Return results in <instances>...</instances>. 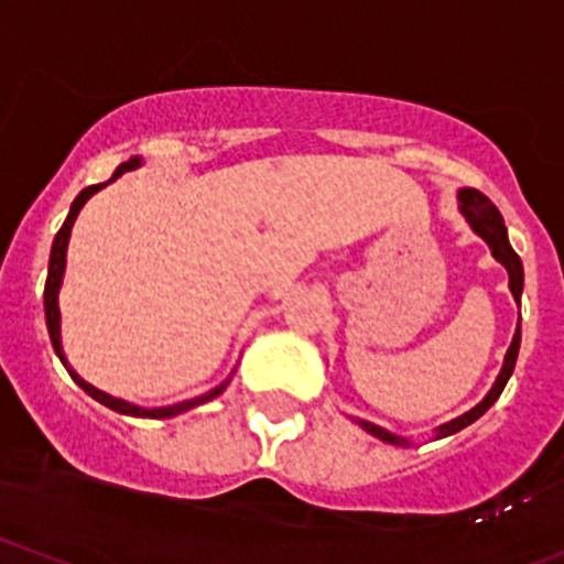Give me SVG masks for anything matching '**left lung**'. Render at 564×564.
I'll return each mask as SVG.
<instances>
[{"mask_svg": "<svg viewBox=\"0 0 564 564\" xmlns=\"http://www.w3.org/2000/svg\"><path fill=\"white\" fill-rule=\"evenodd\" d=\"M456 197H459V210H462V216H465V221L470 224L473 232L481 237L486 246H489L491 257H495L497 262H500L508 270V289H511L513 300L519 302L521 300V289H524V267H521L519 253L513 251L511 242H508V229H506V221H502L500 210H497V207L489 203V197H484L481 192H476V188H459V194H456ZM519 343H521V324H517V332H513L511 348H508L506 359H502L500 376H497V381L491 383V389L486 391L484 400L478 402L476 408H470L467 413H462V416H456V419H452V422L437 426L435 441H441V437H448V435H454V432L465 430L467 424H473L476 419H481L484 413L489 411L491 405H495L497 397H500L502 389H506L508 378H511L513 367H517ZM357 424L365 432H370L372 437H378V441L391 443V446H411V441H408V437L394 435V432L383 430V426H378L372 422H365V419H357Z\"/></svg>", "mask_w": 564, "mask_h": 564, "instance_id": "obj_1", "label": "left lung"}]
</instances>
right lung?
Returning <instances> with one entry per match:
<instances>
[{
	"instance_id": "1",
	"label": "right lung",
	"mask_w": 564,
	"mask_h": 564,
	"mask_svg": "<svg viewBox=\"0 0 564 564\" xmlns=\"http://www.w3.org/2000/svg\"><path fill=\"white\" fill-rule=\"evenodd\" d=\"M142 164L140 156H132L129 162H123L121 167L112 173V177L108 183L116 181V177H121L123 173H129V170H138ZM108 183H97V186H88L83 188V192L75 197V203L69 205V213L67 218H64L62 229H58L56 237H53V246H51V262H47V281H45V324H47V335H51V343H53V351H56V357L62 359V365L67 367V372L73 376V381L78 383V387L86 391L88 397H94L97 402H102L105 408H110V411L116 413H123V416H134V419H173L177 413H186L192 411V408L203 405V402L213 400V397L221 394L224 389L229 387V381H232V376L227 378L224 383H218L216 389L205 391V394L194 397V400H183V402H175V405H164V408H140L134 405V402H127V400H118V397L108 394V391L91 387L88 381H83L78 372L69 367L67 357H64V348H62V313H58V289H62V281H64V270H67V246H69V235H73V224L75 218H78L80 207L88 203V199L94 197V194L99 192V188H105Z\"/></svg>"
}]
</instances>
